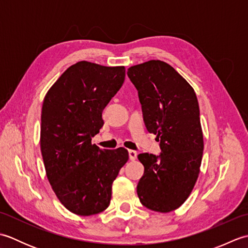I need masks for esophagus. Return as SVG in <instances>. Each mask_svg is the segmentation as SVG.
Returning a JSON list of instances; mask_svg holds the SVG:
<instances>
[{
	"mask_svg": "<svg viewBox=\"0 0 248 248\" xmlns=\"http://www.w3.org/2000/svg\"><path fill=\"white\" fill-rule=\"evenodd\" d=\"M136 156H138V152L134 150H129V157L131 161H134L136 159Z\"/></svg>",
	"mask_w": 248,
	"mask_h": 248,
	"instance_id": "esophagus-1",
	"label": "esophagus"
}]
</instances>
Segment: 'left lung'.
<instances>
[{"label": "left lung", "instance_id": "obj_1", "mask_svg": "<svg viewBox=\"0 0 248 248\" xmlns=\"http://www.w3.org/2000/svg\"><path fill=\"white\" fill-rule=\"evenodd\" d=\"M127 75L139 92L146 128L156 135L161 148L159 155L138 156L145 168L138 196L152 211L170 212L189 196L202 165L203 136L196 93L162 61L130 67Z\"/></svg>", "mask_w": 248, "mask_h": 248}]
</instances>
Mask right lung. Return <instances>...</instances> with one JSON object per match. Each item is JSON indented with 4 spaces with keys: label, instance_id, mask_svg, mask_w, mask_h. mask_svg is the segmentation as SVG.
Masks as SVG:
<instances>
[{
    "label": "right lung",
    "instance_id": "add662e5",
    "mask_svg": "<svg viewBox=\"0 0 248 248\" xmlns=\"http://www.w3.org/2000/svg\"><path fill=\"white\" fill-rule=\"evenodd\" d=\"M124 77V66L82 61L68 68L44 99L40 149L46 173L62 204L75 214L104 211L112 184L129 160L124 147L107 150L92 144L104 124L103 109Z\"/></svg>",
    "mask_w": 248,
    "mask_h": 248
}]
</instances>
